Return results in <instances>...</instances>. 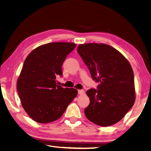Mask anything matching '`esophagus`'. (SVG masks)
I'll return each mask as SVG.
<instances>
[{"mask_svg": "<svg viewBox=\"0 0 151 151\" xmlns=\"http://www.w3.org/2000/svg\"><path fill=\"white\" fill-rule=\"evenodd\" d=\"M78 94H80V95H83V94H85V91H84V90H78Z\"/></svg>", "mask_w": 151, "mask_h": 151, "instance_id": "esophagus-1", "label": "esophagus"}]
</instances>
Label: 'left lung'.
I'll return each instance as SVG.
<instances>
[{
    "label": "left lung",
    "mask_w": 151,
    "mask_h": 151,
    "mask_svg": "<svg viewBox=\"0 0 151 151\" xmlns=\"http://www.w3.org/2000/svg\"><path fill=\"white\" fill-rule=\"evenodd\" d=\"M78 54L88 66L98 90L86 91L90 104L85 110L86 118L101 127L116 123L132 108L135 101L132 66L119 50L101 43L79 45Z\"/></svg>",
    "instance_id": "1"
}]
</instances>
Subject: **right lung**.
I'll use <instances>...</instances> for the list:
<instances>
[{"label": "right lung", "instance_id": "obj_1", "mask_svg": "<svg viewBox=\"0 0 151 151\" xmlns=\"http://www.w3.org/2000/svg\"><path fill=\"white\" fill-rule=\"evenodd\" d=\"M73 42H50L30 52L18 78L17 88L22 106L30 118L39 123L60 119L77 96L74 88H63L56 83L62 75L61 66L74 50Z\"/></svg>", "mask_w": 151, "mask_h": 151}]
</instances>
